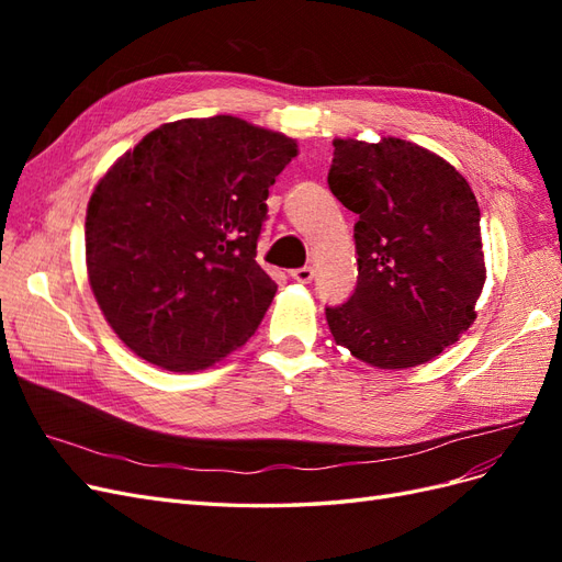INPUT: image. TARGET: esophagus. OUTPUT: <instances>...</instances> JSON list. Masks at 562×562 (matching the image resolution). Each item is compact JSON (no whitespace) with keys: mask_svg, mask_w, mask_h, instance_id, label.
Instances as JSON below:
<instances>
[{"mask_svg":"<svg viewBox=\"0 0 562 562\" xmlns=\"http://www.w3.org/2000/svg\"><path fill=\"white\" fill-rule=\"evenodd\" d=\"M291 277L297 281V283H312L314 279V269L312 267H300V269H293Z\"/></svg>","mask_w":562,"mask_h":562,"instance_id":"1","label":"esophagus"}]
</instances>
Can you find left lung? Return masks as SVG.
Masks as SVG:
<instances>
[{
    "instance_id": "left-lung-1",
    "label": "left lung",
    "mask_w": 562,
    "mask_h": 562,
    "mask_svg": "<svg viewBox=\"0 0 562 562\" xmlns=\"http://www.w3.org/2000/svg\"><path fill=\"white\" fill-rule=\"evenodd\" d=\"M330 192L356 213L359 281L326 307L335 342L384 370L415 368L454 345L485 283L481 209L446 159L415 143L337 138Z\"/></svg>"
}]
</instances>
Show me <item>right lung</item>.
I'll return each instance as SVG.
<instances>
[{"mask_svg": "<svg viewBox=\"0 0 562 562\" xmlns=\"http://www.w3.org/2000/svg\"><path fill=\"white\" fill-rule=\"evenodd\" d=\"M297 143L244 119L147 133L95 184L87 269L100 312L147 363L211 368L248 342L277 295L255 262L269 187Z\"/></svg>", "mask_w": 562, "mask_h": 562, "instance_id": "1", "label": "right lung"}]
</instances>
